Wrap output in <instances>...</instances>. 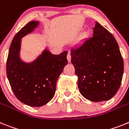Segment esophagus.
Returning a JSON list of instances; mask_svg holds the SVG:
<instances>
[{
	"mask_svg": "<svg viewBox=\"0 0 129 129\" xmlns=\"http://www.w3.org/2000/svg\"><path fill=\"white\" fill-rule=\"evenodd\" d=\"M67 58H68V61L70 62V61H71V52H69L68 54V56H67Z\"/></svg>",
	"mask_w": 129,
	"mask_h": 129,
	"instance_id": "obj_1",
	"label": "esophagus"
}]
</instances>
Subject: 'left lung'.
I'll return each instance as SVG.
<instances>
[{
	"label": "left lung",
	"instance_id": "left-lung-1",
	"mask_svg": "<svg viewBox=\"0 0 129 129\" xmlns=\"http://www.w3.org/2000/svg\"><path fill=\"white\" fill-rule=\"evenodd\" d=\"M93 35L71 49V63L82 95L93 102L112 98L121 83L124 65L118 44L98 22Z\"/></svg>",
	"mask_w": 129,
	"mask_h": 129
}]
</instances>
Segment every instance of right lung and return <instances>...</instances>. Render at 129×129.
<instances>
[{"instance_id":"add662e5","label":"right lung","mask_w":129,"mask_h":129,"mask_svg":"<svg viewBox=\"0 0 129 129\" xmlns=\"http://www.w3.org/2000/svg\"><path fill=\"white\" fill-rule=\"evenodd\" d=\"M38 24V21H30L16 34L9 49L6 62L7 77L15 97L33 107L43 106L52 99L58 77L68 62L67 51L58 55L45 51L32 63L21 61L19 56L21 39Z\"/></svg>"}]
</instances>
